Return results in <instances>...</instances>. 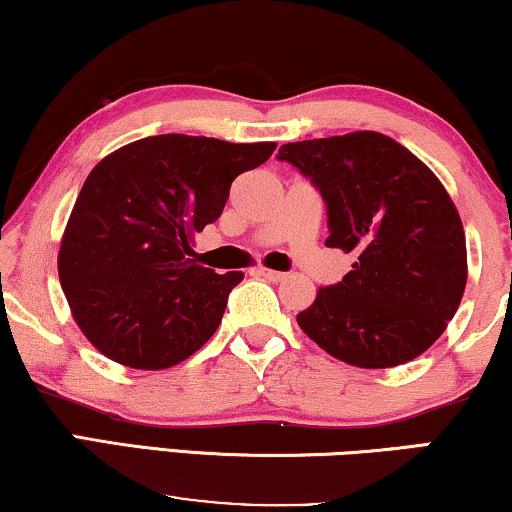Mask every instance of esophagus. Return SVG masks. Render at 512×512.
<instances>
[{"instance_id": "esophagus-1", "label": "esophagus", "mask_w": 512, "mask_h": 512, "mask_svg": "<svg viewBox=\"0 0 512 512\" xmlns=\"http://www.w3.org/2000/svg\"><path fill=\"white\" fill-rule=\"evenodd\" d=\"M257 276L271 280V283H280V280L287 278V273H283V271H273V269H257Z\"/></svg>"}]
</instances>
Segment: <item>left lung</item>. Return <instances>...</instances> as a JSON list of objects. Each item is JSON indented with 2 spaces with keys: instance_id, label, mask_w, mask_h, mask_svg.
I'll use <instances>...</instances> for the list:
<instances>
[{
  "instance_id": "8db88e82",
  "label": "left lung",
  "mask_w": 512,
  "mask_h": 512,
  "mask_svg": "<svg viewBox=\"0 0 512 512\" xmlns=\"http://www.w3.org/2000/svg\"><path fill=\"white\" fill-rule=\"evenodd\" d=\"M278 160L311 178L327 204L325 246L355 257L297 315L304 334L359 369L422 355L464 297L466 236L448 190L390 136L352 132L285 143Z\"/></svg>"
}]
</instances>
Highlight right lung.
Segmentation results:
<instances>
[{
  "instance_id": "obj_1",
  "label": "right lung",
  "mask_w": 512,
  "mask_h": 512,
  "mask_svg": "<svg viewBox=\"0 0 512 512\" xmlns=\"http://www.w3.org/2000/svg\"><path fill=\"white\" fill-rule=\"evenodd\" d=\"M276 143L160 134L106 155L78 192L57 273L85 338L129 369H169L218 329L243 280L192 259V239L220 218L229 187Z\"/></svg>"
}]
</instances>
